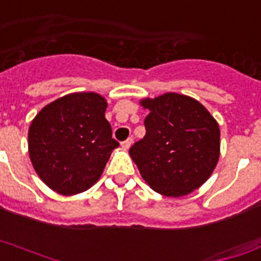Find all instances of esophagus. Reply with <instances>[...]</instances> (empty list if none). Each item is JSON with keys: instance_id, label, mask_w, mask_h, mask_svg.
I'll list each match as a JSON object with an SVG mask.
<instances>
[{"instance_id": "esophagus-1", "label": "esophagus", "mask_w": 261, "mask_h": 261, "mask_svg": "<svg viewBox=\"0 0 261 261\" xmlns=\"http://www.w3.org/2000/svg\"><path fill=\"white\" fill-rule=\"evenodd\" d=\"M132 143H133V139L132 137H129V139H126L125 141H122V143H121V145H122V148L124 149H129L130 148V145H132Z\"/></svg>"}]
</instances>
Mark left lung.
<instances>
[{
    "instance_id": "1",
    "label": "left lung",
    "mask_w": 261,
    "mask_h": 261,
    "mask_svg": "<svg viewBox=\"0 0 261 261\" xmlns=\"http://www.w3.org/2000/svg\"><path fill=\"white\" fill-rule=\"evenodd\" d=\"M140 105L149 114L145 136L130 147V158L151 189L167 197L189 195L219 161L217 120L199 100L175 92L141 99Z\"/></svg>"
}]
</instances>
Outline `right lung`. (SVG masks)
<instances>
[{
	"mask_svg": "<svg viewBox=\"0 0 261 261\" xmlns=\"http://www.w3.org/2000/svg\"><path fill=\"white\" fill-rule=\"evenodd\" d=\"M108 102L96 92H73L46 105L28 129V153L50 189L72 196L90 189L118 141L105 117Z\"/></svg>",
	"mask_w": 261,
	"mask_h": 261,
	"instance_id": "1",
	"label": "right lung"
}]
</instances>
